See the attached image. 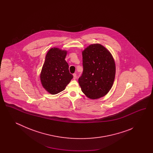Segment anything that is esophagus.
Segmentation results:
<instances>
[{
  "instance_id": "34e87169",
  "label": "esophagus",
  "mask_w": 153,
  "mask_h": 153,
  "mask_svg": "<svg viewBox=\"0 0 153 153\" xmlns=\"http://www.w3.org/2000/svg\"><path fill=\"white\" fill-rule=\"evenodd\" d=\"M76 79H77V74H76V73H74L73 74V79L76 80Z\"/></svg>"
}]
</instances>
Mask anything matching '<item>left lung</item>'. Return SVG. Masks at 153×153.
Returning <instances> with one entry per match:
<instances>
[{"mask_svg":"<svg viewBox=\"0 0 153 153\" xmlns=\"http://www.w3.org/2000/svg\"><path fill=\"white\" fill-rule=\"evenodd\" d=\"M83 72L79 79L82 92L91 99L107 95L114 84L116 66L109 51L101 44L90 45L82 51Z\"/></svg>","mask_w":153,"mask_h":153,"instance_id":"1","label":"left lung"}]
</instances>
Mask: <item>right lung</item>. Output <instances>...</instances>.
I'll list each match as a JSON object with an SVG mask.
<instances>
[{"label":"right lung","instance_id":"add662e5","mask_svg":"<svg viewBox=\"0 0 153 153\" xmlns=\"http://www.w3.org/2000/svg\"><path fill=\"white\" fill-rule=\"evenodd\" d=\"M66 54V51L58 48H51L46 54L40 80L44 89L51 95L64 91L73 77L65 59Z\"/></svg>","mask_w":153,"mask_h":153}]
</instances>
